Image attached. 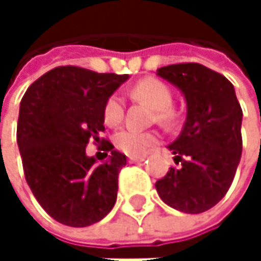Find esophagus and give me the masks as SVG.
I'll return each instance as SVG.
<instances>
[{"instance_id": "esophagus-1", "label": "esophagus", "mask_w": 261, "mask_h": 261, "mask_svg": "<svg viewBox=\"0 0 261 261\" xmlns=\"http://www.w3.org/2000/svg\"><path fill=\"white\" fill-rule=\"evenodd\" d=\"M146 159V155H128V162L130 163H140Z\"/></svg>"}]
</instances>
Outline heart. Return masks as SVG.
<instances>
[{"label":"heart","instance_id":"heart-1","mask_svg":"<svg viewBox=\"0 0 261 261\" xmlns=\"http://www.w3.org/2000/svg\"><path fill=\"white\" fill-rule=\"evenodd\" d=\"M133 96L151 106L155 113V119L163 125H172L175 121V115L171 110L172 107V92L169 87L155 79H146L139 81L133 90ZM124 118V106L119 95H112L104 106V121L110 127H116L121 124ZM115 145L119 151L128 155H143L149 148L159 143L160 136L157 131H137L133 128L119 130L115 137Z\"/></svg>","mask_w":261,"mask_h":261}]
</instances>
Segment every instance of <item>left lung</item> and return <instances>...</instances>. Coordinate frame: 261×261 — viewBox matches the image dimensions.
<instances>
[{
	"label": "left lung",
	"instance_id": "8db88e82",
	"mask_svg": "<svg viewBox=\"0 0 261 261\" xmlns=\"http://www.w3.org/2000/svg\"><path fill=\"white\" fill-rule=\"evenodd\" d=\"M157 75L181 92L187 113L180 136L168 145L181 165L155 189L169 207L198 215L215 207L233 182L242 155V109L234 86L199 63L163 66Z\"/></svg>",
	"mask_w": 261,
	"mask_h": 261
}]
</instances>
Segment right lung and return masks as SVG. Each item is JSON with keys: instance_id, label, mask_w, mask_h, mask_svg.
<instances>
[{"instance_id": "obj_1", "label": "right lung", "mask_w": 261, "mask_h": 261, "mask_svg": "<svg viewBox=\"0 0 261 261\" xmlns=\"http://www.w3.org/2000/svg\"><path fill=\"white\" fill-rule=\"evenodd\" d=\"M128 79L60 66L36 80L21 101L16 139L25 180L43 210L63 225H92L116 202L127 157L99 134L106 101ZM90 140L111 151L107 161L98 164L85 154Z\"/></svg>"}]
</instances>
